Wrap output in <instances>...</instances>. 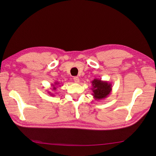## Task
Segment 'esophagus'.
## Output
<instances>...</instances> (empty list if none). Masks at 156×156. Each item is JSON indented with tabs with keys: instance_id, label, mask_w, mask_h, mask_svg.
Returning a JSON list of instances; mask_svg holds the SVG:
<instances>
[{
	"instance_id": "obj_1",
	"label": "esophagus",
	"mask_w": 156,
	"mask_h": 156,
	"mask_svg": "<svg viewBox=\"0 0 156 156\" xmlns=\"http://www.w3.org/2000/svg\"><path fill=\"white\" fill-rule=\"evenodd\" d=\"M73 81H74V82L75 83H79V81H80V79H79V78L78 77H75L74 78H73Z\"/></svg>"
}]
</instances>
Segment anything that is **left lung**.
Masks as SVG:
<instances>
[{"mask_svg": "<svg viewBox=\"0 0 156 156\" xmlns=\"http://www.w3.org/2000/svg\"><path fill=\"white\" fill-rule=\"evenodd\" d=\"M92 83V96L97 101L104 100L107 98L112 91V84L106 81L99 79H94Z\"/></svg>", "mask_w": 156, "mask_h": 156, "instance_id": "left-lung-1", "label": "left lung"}]
</instances>
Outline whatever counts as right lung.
<instances>
[{
	"instance_id": "1",
	"label": "right lung",
	"mask_w": 156,
	"mask_h": 156,
	"mask_svg": "<svg viewBox=\"0 0 156 156\" xmlns=\"http://www.w3.org/2000/svg\"><path fill=\"white\" fill-rule=\"evenodd\" d=\"M58 86L59 87V86H60V85H59V83L58 82H55L54 83V84H51V87H52V90H53V91H55L56 90V88L58 87ZM48 93L49 94V95H51V96H55V94H52L51 92H48Z\"/></svg>"
}]
</instances>
